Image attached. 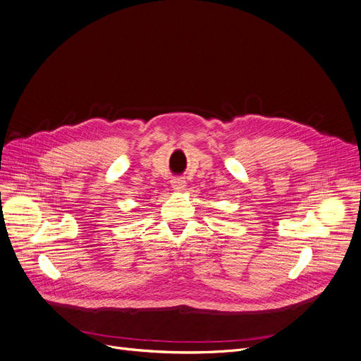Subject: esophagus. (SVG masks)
I'll use <instances>...</instances> for the list:
<instances>
[{
	"label": "esophagus",
	"instance_id": "obj_1",
	"mask_svg": "<svg viewBox=\"0 0 361 361\" xmlns=\"http://www.w3.org/2000/svg\"><path fill=\"white\" fill-rule=\"evenodd\" d=\"M171 185H172V189H174V190L181 192V190L185 189V181L183 178H174L171 181Z\"/></svg>",
	"mask_w": 361,
	"mask_h": 361
}]
</instances>
